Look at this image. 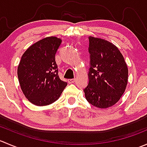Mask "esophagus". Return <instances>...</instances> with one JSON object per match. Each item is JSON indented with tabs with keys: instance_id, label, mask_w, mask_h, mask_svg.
Wrapping results in <instances>:
<instances>
[{
	"instance_id": "esophagus-1",
	"label": "esophagus",
	"mask_w": 147,
	"mask_h": 147,
	"mask_svg": "<svg viewBox=\"0 0 147 147\" xmlns=\"http://www.w3.org/2000/svg\"><path fill=\"white\" fill-rule=\"evenodd\" d=\"M68 83H74L75 82V79H69L67 80Z\"/></svg>"
}]
</instances>
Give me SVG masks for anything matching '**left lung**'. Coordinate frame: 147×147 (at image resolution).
Listing matches in <instances>:
<instances>
[{"mask_svg":"<svg viewBox=\"0 0 147 147\" xmlns=\"http://www.w3.org/2000/svg\"><path fill=\"white\" fill-rule=\"evenodd\" d=\"M89 83L84 89L87 102L96 107L113 106L124 94L128 68L119 49L107 40L89 37Z\"/></svg>","mask_w":147,"mask_h":147,"instance_id":"obj_1","label":"left lung"}]
</instances>
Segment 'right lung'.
Here are the masks:
<instances>
[{
	"label": "right lung",
	"mask_w": 147,
	"mask_h": 147,
	"mask_svg": "<svg viewBox=\"0 0 147 147\" xmlns=\"http://www.w3.org/2000/svg\"><path fill=\"white\" fill-rule=\"evenodd\" d=\"M60 38L47 37L34 43L22 55L18 67L20 88L26 98L37 106L58 100L67 83L59 78L55 54Z\"/></svg>",
	"instance_id": "1"
}]
</instances>
